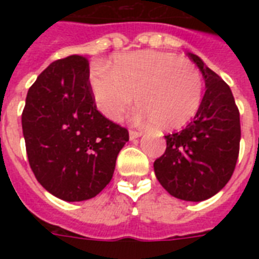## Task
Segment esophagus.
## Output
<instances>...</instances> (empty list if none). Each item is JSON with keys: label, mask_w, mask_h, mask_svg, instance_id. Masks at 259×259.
Returning a JSON list of instances; mask_svg holds the SVG:
<instances>
[{"label": "esophagus", "mask_w": 259, "mask_h": 259, "mask_svg": "<svg viewBox=\"0 0 259 259\" xmlns=\"http://www.w3.org/2000/svg\"><path fill=\"white\" fill-rule=\"evenodd\" d=\"M142 132H137V130H130L129 132V137L130 140H136V138L141 137Z\"/></svg>", "instance_id": "34e87169"}]
</instances>
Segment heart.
Instances as JSON below:
<instances>
[{
    "mask_svg": "<svg viewBox=\"0 0 259 259\" xmlns=\"http://www.w3.org/2000/svg\"><path fill=\"white\" fill-rule=\"evenodd\" d=\"M90 83L98 110L106 118L119 121L136 95L138 118L162 130L187 125L203 98L199 68L188 59L160 51L118 55L110 67H94Z\"/></svg>",
    "mask_w": 259,
    "mask_h": 259,
    "instance_id": "1",
    "label": "heart"
}]
</instances>
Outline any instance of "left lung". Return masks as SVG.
<instances>
[{"mask_svg":"<svg viewBox=\"0 0 259 259\" xmlns=\"http://www.w3.org/2000/svg\"><path fill=\"white\" fill-rule=\"evenodd\" d=\"M188 58L204 78V97L187 127L165 136V153L153 166L158 183L169 195L185 201H203L217 195L233 176L241 122L227 83L197 55L188 52Z\"/></svg>","mask_w":259,"mask_h":259,"instance_id":"left-lung-1","label":"left lung"}]
</instances>
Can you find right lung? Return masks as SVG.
I'll return each mask as SVG.
<instances>
[{"mask_svg": "<svg viewBox=\"0 0 259 259\" xmlns=\"http://www.w3.org/2000/svg\"><path fill=\"white\" fill-rule=\"evenodd\" d=\"M22 134L29 165L54 196L83 201L109 184L125 127L97 110L89 62L72 55L51 63L26 94Z\"/></svg>", "mask_w": 259, "mask_h": 259, "instance_id": "1", "label": "right lung"}]
</instances>
